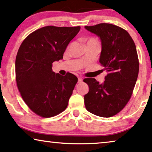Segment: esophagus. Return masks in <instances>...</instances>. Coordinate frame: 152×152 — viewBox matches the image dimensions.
Listing matches in <instances>:
<instances>
[{"mask_svg":"<svg viewBox=\"0 0 152 152\" xmlns=\"http://www.w3.org/2000/svg\"><path fill=\"white\" fill-rule=\"evenodd\" d=\"M78 83H80V82H82V81H83V79H82V78H80V77H78Z\"/></svg>","mask_w":152,"mask_h":152,"instance_id":"esophagus-1","label":"esophagus"}]
</instances>
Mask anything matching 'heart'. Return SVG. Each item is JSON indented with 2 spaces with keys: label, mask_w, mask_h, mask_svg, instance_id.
I'll list each match as a JSON object with an SVG mask.
<instances>
[{
  "label": "heart",
  "mask_w": 152,
  "mask_h": 152,
  "mask_svg": "<svg viewBox=\"0 0 152 152\" xmlns=\"http://www.w3.org/2000/svg\"><path fill=\"white\" fill-rule=\"evenodd\" d=\"M88 42H96V41H95L94 39H90V40H88Z\"/></svg>",
  "instance_id": "heart-1"
}]
</instances>
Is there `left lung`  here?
Listing matches in <instances>:
<instances>
[{"label": "left lung", "instance_id": "obj_1", "mask_svg": "<svg viewBox=\"0 0 152 152\" xmlns=\"http://www.w3.org/2000/svg\"><path fill=\"white\" fill-rule=\"evenodd\" d=\"M85 28L99 37V62L108 72L102 84L95 78L83 80L89 86L85 106L97 116L112 117L124 108L132 95L139 72L136 47L128 32L119 26L99 23Z\"/></svg>", "mask_w": 152, "mask_h": 152}]
</instances>
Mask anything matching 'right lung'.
<instances>
[{"label": "right lung", "instance_id": "right-lung-1", "mask_svg": "<svg viewBox=\"0 0 152 152\" xmlns=\"http://www.w3.org/2000/svg\"><path fill=\"white\" fill-rule=\"evenodd\" d=\"M80 29L45 26L30 34L20 46L15 61L16 80L22 98L32 111L43 117L56 116L67 107L78 78L52 71L66 46Z\"/></svg>", "mask_w": 152, "mask_h": 152}]
</instances>
